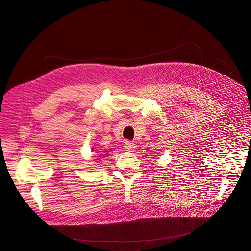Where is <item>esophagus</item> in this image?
Listing matches in <instances>:
<instances>
[{
  "mask_svg": "<svg viewBox=\"0 0 251 251\" xmlns=\"http://www.w3.org/2000/svg\"><path fill=\"white\" fill-rule=\"evenodd\" d=\"M135 148H136V146H135V144H134L133 142H131V141H125V143H124V149H125L126 151H134Z\"/></svg>",
  "mask_w": 251,
  "mask_h": 251,
  "instance_id": "1",
  "label": "esophagus"
}]
</instances>
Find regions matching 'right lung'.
<instances>
[{"instance_id":"right-lung-1","label":"right lung","mask_w":251,"mask_h":251,"mask_svg":"<svg viewBox=\"0 0 251 251\" xmlns=\"http://www.w3.org/2000/svg\"><path fill=\"white\" fill-rule=\"evenodd\" d=\"M106 152H107V151H106ZM105 155H106V153H105V154H102V156H103V157H104Z\"/></svg>"}]
</instances>
